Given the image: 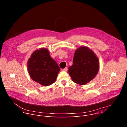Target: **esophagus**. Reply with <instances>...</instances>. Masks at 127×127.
<instances>
[{
    "instance_id": "1",
    "label": "esophagus",
    "mask_w": 127,
    "mask_h": 127,
    "mask_svg": "<svg viewBox=\"0 0 127 127\" xmlns=\"http://www.w3.org/2000/svg\"><path fill=\"white\" fill-rule=\"evenodd\" d=\"M62 71H65V72L67 71V67H66V68H64V69H62Z\"/></svg>"
}]
</instances>
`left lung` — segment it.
<instances>
[{
    "instance_id": "left-lung-1",
    "label": "left lung",
    "mask_w": 127,
    "mask_h": 127,
    "mask_svg": "<svg viewBox=\"0 0 127 127\" xmlns=\"http://www.w3.org/2000/svg\"><path fill=\"white\" fill-rule=\"evenodd\" d=\"M99 68L98 59L94 52L87 47L81 46L75 51L68 72L74 82L84 85L95 77Z\"/></svg>"
}]
</instances>
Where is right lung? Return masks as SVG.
I'll use <instances>...</instances> for the list:
<instances>
[{"mask_svg": "<svg viewBox=\"0 0 127 127\" xmlns=\"http://www.w3.org/2000/svg\"><path fill=\"white\" fill-rule=\"evenodd\" d=\"M28 70L31 78L47 86L55 82L60 68L50 56L47 49L34 51L28 62Z\"/></svg>", "mask_w": 127, "mask_h": 127, "instance_id": "right-lung-1", "label": "right lung"}]
</instances>
